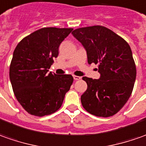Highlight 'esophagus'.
Returning <instances> with one entry per match:
<instances>
[{"instance_id":"1","label":"esophagus","mask_w":146,"mask_h":146,"mask_svg":"<svg viewBox=\"0 0 146 146\" xmlns=\"http://www.w3.org/2000/svg\"><path fill=\"white\" fill-rule=\"evenodd\" d=\"M73 78H74V80H79L81 79V77H80V76H77V75H73Z\"/></svg>"}]
</instances>
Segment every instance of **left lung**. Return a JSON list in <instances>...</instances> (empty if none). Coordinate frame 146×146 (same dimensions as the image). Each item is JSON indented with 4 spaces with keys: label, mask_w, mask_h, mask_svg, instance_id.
Here are the masks:
<instances>
[{
    "label": "left lung",
    "mask_w": 146,
    "mask_h": 146,
    "mask_svg": "<svg viewBox=\"0 0 146 146\" xmlns=\"http://www.w3.org/2000/svg\"><path fill=\"white\" fill-rule=\"evenodd\" d=\"M71 34L86 50L89 64H98L100 74L99 80L83 77L88 84L81 96L83 107L96 116L115 115L129 99L136 80L129 45L102 25L79 28Z\"/></svg>",
    "instance_id": "1"
}]
</instances>
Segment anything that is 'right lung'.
<instances>
[{"label": "right lung", "mask_w": 146, "mask_h": 146, "mask_svg": "<svg viewBox=\"0 0 146 146\" xmlns=\"http://www.w3.org/2000/svg\"><path fill=\"white\" fill-rule=\"evenodd\" d=\"M71 28H42L22 39L15 48L9 79L17 101L28 113L50 115L62 106L73 83L71 75L48 73L58 47Z\"/></svg>", "instance_id": "add662e5"}]
</instances>
